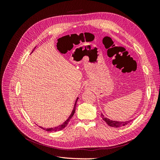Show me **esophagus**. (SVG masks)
Here are the masks:
<instances>
[{
	"mask_svg": "<svg viewBox=\"0 0 160 160\" xmlns=\"http://www.w3.org/2000/svg\"><path fill=\"white\" fill-rule=\"evenodd\" d=\"M92 89H93V88H92V86L90 84H88V85H85V89L86 91H91V90H92Z\"/></svg>",
	"mask_w": 160,
	"mask_h": 160,
	"instance_id": "34e87169",
	"label": "esophagus"
}]
</instances>
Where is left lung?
I'll return each mask as SVG.
<instances>
[{"label":"left lung","mask_w":160,"mask_h":160,"mask_svg":"<svg viewBox=\"0 0 160 160\" xmlns=\"http://www.w3.org/2000/svg\"><path fill=\"white\" fill-rule=\"evenodd\" d=\"M101 118H103V119L105 121V122L107 123V124L108 125H109V126H111V127H113V128L123 127V126H125V125H128L129 123L132 122V120L125 121V122H118V121L111 120L108 118H106L102 113H101Z\"/></svg>","instance_id":"8db88e82"}]
</instances>
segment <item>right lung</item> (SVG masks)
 I'll return each mask as SVG.
<instances>
[{"label": "right lung", "instance_id": "obj_1", "mask_svg": "<svg viewBox=\"0 0 160 160\" xmlns=\"http://www.w3.org/2000/svg\"><path fill=\"white\" fill-rule=\"evenodd\" d=\"M35 48H36V47H35V48H34V49L32 50V52H33L34 50H35ZM32 52H31V53H32ZM78 99H79V98H77L76 99V101H75V105H74V107H73V109H72V112H71V115H69V117L65 121V122H63V123H62L61 125H58V126L55 127V128H42V127H40V128H41V129H42L45 130V131H47V132H58V131H61V130H62V129H64V128L67 126V124L69 123L70 119L72 118V116H73V115H74V113H75V112L76 104H77V100H78Z\"/></svg>", "mask_w": 160, "mask_h": 160}]
</instances>
